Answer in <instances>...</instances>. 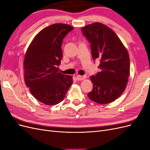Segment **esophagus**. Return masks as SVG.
Here are the masks:
<instances>
[{
  "label": "esophagus",
  "instance_id": "34e87169",
  "mask_svg": "<svg viewBox=\"0 0 150 150\" xmlns=\"http://www.w3.org/2000/svg\"><path fill=\"white\" fill-rule=\"evenodd\" d=\"M86 78V76H76V78H77V80L78 81H82V80H84L85 78Z\"/></svg>",
  "mask_w": 150,
  "mask_h": 150
}]
</instances>
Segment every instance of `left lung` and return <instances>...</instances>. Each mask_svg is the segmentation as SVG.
I'll return each mask as SVG.
<instances>
[{
    "instance_id": "obj_1",
    "label": "left lung",
    "mask_w": 150,
    "mask_h": 150,
    "mask_svg": "<svg viewBox=\"0 0 150 150\" xmlns=\"http://www.w3.org/2000/svg\"><path fill=\"white\" fill-rule=\"evenodd\" d=\"M82 34L91 44L94 61L100 62V72L91 76L93 84L89 98L98 104L114 101L123 93L129 74L128 51L115 32L99 22L86 25Z\"/></svg>"
}]
</instances>
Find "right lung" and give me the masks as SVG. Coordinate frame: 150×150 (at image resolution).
Wrapping results in <instances>:
<instances>
[{"instance_id": "obj_1", "label": "right lung", "mask_w": 150, "mask_h": 150, "mask_svg": "<svg viewBox=\"0 0 150 150\" xmlns=\"http://www.w3.org/2000/svg\"><path fill=\"white\" fill-rule=\"evenodd\" d=\"M73 30L69 25L54 24L36 35L25 54L24 80L33 96L52 106L64 99L72 85V76L59 71L63 39Z\"/></svg>"}]
</instances>
